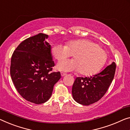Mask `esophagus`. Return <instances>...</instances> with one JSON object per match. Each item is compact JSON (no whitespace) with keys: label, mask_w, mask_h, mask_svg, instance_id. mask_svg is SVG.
I'll use <instances>...</instances> for the list:
<instances>
[{"label":"esophagus","mask_w":130,"mask_h":130,"mask_svg":"<svg viewBox=\"0 0 130 130\" xmlns=\"http://www.w3.org/2000/svg\"><path fill=\"white\" fill-rule=\"evenodd\" d=\"M66 75H67V73H63V72H61V76H65Z\"/></svg>","instance_id":"esophagus-1"}]
</instances>
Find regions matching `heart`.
Returning a JSON list of instances; mask_svg holds the SVG:
<instances>
[{
  "label": "heart",
  "instance_id": "obj_1",
  "mask_svg": "<svg viewBox=\"0 0 130 130\" xmlns=\"http://www.w3.org/2000/svg\"><path fill=\"white\" fill-rule=\"evenodd\" d=\"M52 55L61 61L73 55L74 59L65 60L57 65V70L63 72L80 71L85 76L98 73L107 61L105 51L92 41L86 39L72 40L65 45L57 44L51 49Z\"/></svg>",
  "mask_w": 130,
  "mask_h": 130
}]
</instances>
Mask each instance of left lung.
I'll use <instances>...</instances> for the list:
<instances>
[{
	"label": "left lung",
	"instance_id": "8db88e82",
	"mask_svg": "<svg viewBox=\"0 0 130 130\" xmlns=\"http://www.w3.org/2000/svg\"><path fill=\"white\" fill-rule=\"evenodd\" d=\"M116 65L113 62L101 72L91 77H77L72 93L78 103L89 106L98 102L104 95L115 76Z\"/></svg>",
	"mask_w": 130,
	"mask_h": 130
}]
</instances>
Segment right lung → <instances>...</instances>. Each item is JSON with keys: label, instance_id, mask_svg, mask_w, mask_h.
<instances>
[{"label": "right lung", "instance_id": "1", "mask_svg": "<svg viewBox=\"0 0 130 130\" xmlns=\"http://www.w3.org/2000/svg\"><path fill=\"white\" fill-rule=\"evenodd\" d=\"M48 36L39 33L19 44L11 59L10 75L17 92L24 99L42 104L51 98L61 73L51 72L55 64Z\"/></svg>", "mask_w": 130, "mask_h": 130}]
</instances>
